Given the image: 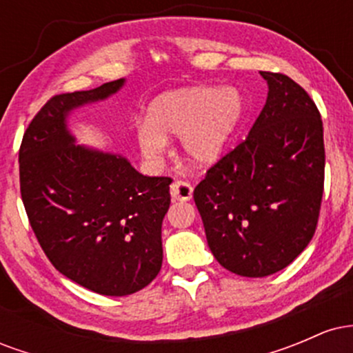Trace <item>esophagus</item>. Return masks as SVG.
<instances>
[{"mask_svg": "<svg viewBox=\"0 0 353 353\" xmlns=\"http://www.w3.org/2000/svg\"><path fill=\"white\" fill-rule=\"evenodd\" d=\"M172 201H189L192 197V185L184 181H174L171 184Z\"/></svg>", "mask_w": 353, "mask_h": 353, "instance_id": "esophagus-1", "label": "esophagus"}]
</instances>
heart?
<instances>
[{
  "instance_id": "heart-1",
  "label": "heart",
  "mask_w": 353,
  "mask_h": 353,
  "mask_svg": "<svg viewBox=\"0 0 353 353\" xmlns=\"http://www.w3.org/2000/svg\"><path fill=\"white\" fill-rule=\"evenodd\" d=\"M242 99L232 88L189 86L164 92L149 104L148 119L136 124V141L149 159L163 156L169 137L181 136L194 164L216 163L236 131Z\"/></svg>"
}]
</instances>
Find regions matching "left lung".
Here are the masks:
<instances>
[{
  "mask_svg": "<svg viewBox=\"0 0 353 353\" xmlns=\"http://www.w3.org/2000/svg\"><path fill=\"white\" fill-rule=\"evenodd\" d=\"M265 106L236 149L194 189L210 252L230 272L265 277L309 245L323 194V125L303 88L261 71Z\"/></svg>",
  "mask_w": 353,
  "mask_h": 353,
  "instance_id": "obj_1",
  "label": "left lung"
}]
</instances>
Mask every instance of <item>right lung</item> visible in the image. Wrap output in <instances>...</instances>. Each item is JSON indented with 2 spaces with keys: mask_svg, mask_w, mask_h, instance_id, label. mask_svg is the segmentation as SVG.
I'll list each match as a JSON object with an SVG mask.
<instances>
[{
  "mask_svg": "<svg viewBox=\"0 0 353 353\" xmlns=\"http://www.w3.org/2000/svg\"><path fill=\"white\" fill-rule=\"evenodd\" d=\"M124 79L52 96L19 148V185L28 219L50 262L101 295L134 294L163 265V219L171 177H148L119 154L76 144L72 109L108 99Z\"/></svg>",
  "mask_w": 353,
  "mask_h": 353,
  "instance_id": "right-lung-1",
  "label": "right lung"
}]
</instances>
